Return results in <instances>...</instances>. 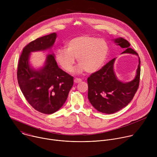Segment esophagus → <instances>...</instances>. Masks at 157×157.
<instances>
[{
  "mask_svg": "<svg viewBox=\"0 0 157 157\" xmlns=\"http://www.w3.org/2000/svg\"><path fill=\"white\" fill-rule=\"evenodd\" d=\"M75 82L76 83H79V82H81L82 81V79H80V78H75V80H74Z\"/></svg>",
  "mask_w": 157,
  "mask_h": 157,
  "instance_id": "esophagus-1",
  "label": "esophagus"
}]
</instances>
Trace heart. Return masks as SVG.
I'll return each instance as SVG.
<instances>
[{"mask_svg": "<svg viewBox=\"0 0 157 157\" xmlns=\"http://www.w3.org/2000/svg\"><path fill=\"white\" fill-rule=\"evenodd\" d=\"M66 49L58 48L55 52V60L61 68L70 72L77 58L79 63L76 73L83 71L94 73L104 65L107 56L109 46L106 41L90 35L76 36L69 40Z\"/></svg>", "mask_w": 157, "mask_h": 157, "instance_id": "1", "label": "heart"}]
</instances>
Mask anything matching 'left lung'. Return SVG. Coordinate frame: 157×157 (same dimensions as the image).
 I'll list each match as a JSON object with an SVG mask.
<instances>
[{
    "instance_id": "obj_1",
    "label": "left lung",
    "mask_w": 157,
    "mask_h": 157,
    "mask_svg": "<svg viewBox=\"0 0 157 157\" xmlns=\"http://www.w3.org/2000/svg\"><path fill=\"white\" fill-rule=\"evenodd\" d=\"M114 40L122 48V53L138 55L137 53L129 48V42L117 38ZM116 58L109 61L99 71L93 73L87 78L88 99L99 112L105 114H113L127 106L136 93L140 82V60L139 58L136 78L128 82L119 81L114 73V64Z\"/></svg>"
}]
</instances>
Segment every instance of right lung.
<instances>
[{
    "mask_svg": "<svg viewBox=\"0 0 157 157\" xmlns=\"http://www.w3.org/2000/svg\"><path fill=\"white\" fill-rule=\"evenodd\" d=\"M53 33L31 41L20 55L17 68V79L21 91L31 105L40 113L51 114L66 102L73 86V77L60 69L53 53L47 55L44 66L38 70L29 63L31 52L51 49L56 38Z\"/></svg>",
    "mask_w": 157,
    "mask_h": 157,
    "instance_id": "add662e5",
    "label": "right lung"
}]
</instances>
